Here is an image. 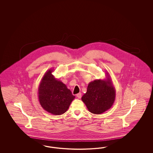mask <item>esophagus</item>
I'll return each mask as SVG.
<instances>
[{"mask_svg": "<svg viewBox=\"0 0 153 153\" xmlns=\"http://www.w3.org/2000/svg\"><path fill=\"white\" fill-rule=\"evenodd\" d=\"M76 96H77V97L79 98V99H80L81 97H82V94H81V93H79V94H77V95H76Z\"/></svg>", "mask_w": 153, "mask_h": 153, "instance_id": "obj_1", "label": "esophagus"}]
</instances>
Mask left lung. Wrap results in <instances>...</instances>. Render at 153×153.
<instances>
[{"mask_svg":"<svg viewBox=\"0 0 153 153\" xmlns=\"http://www.w3.org/2000/svg\"><path fill=\"white\" fill-rule=\"evenodd\" d=\"M115 97L116 90L108 76L105 81L97 79L88 83L81 99L91 113L100 114L111 108Z\"/></svg>","mask_w":153,"mask_h":153,"instance_id":"obj_1","label":"left lung"}]
</instances>
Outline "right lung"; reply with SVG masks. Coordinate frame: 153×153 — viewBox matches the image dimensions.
Segmentation results:
<instances>
[{"mask_svg": "<svg viewBox=\"0 0 153 153\" xmlns=\"http://www.w3.org/2000/svg\"><path fill=\"white\" fill-rule=\"evenodd\" d=\"M49 70L44 74L39 88V99L42 107L53 115L65 113L75 98L71 90L56 79Z\"/></svg>", "mask_w": 153, "mask_h": 153, "instance_id": "1", "label": "right lung"}]
</instances>
